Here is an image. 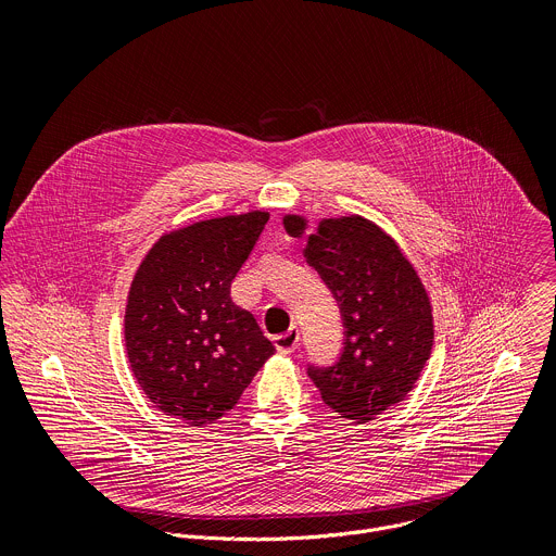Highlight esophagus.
Masks as SVG:
<instances>
[{
  "label": "esophagus",
  "instance_id": "obj_1",
  "mask_svg": "<svg viewBox=\"0 0 556 556\" xmlns=\"http://www.w3.org/2000/svg\"><path fill=\"white\" fill-rule=\"evenodd\" d=\"M299 341H301L299 328H290L288 332H283V334L275 337V348H277L281 354H290V352H294V350H296Z\"/></svg>",
  "mask_w": 556,
  "mask_h": 556
}]
</instances>
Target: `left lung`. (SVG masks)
Wrapping results in <instances>:
<instances>
[{"label":"left lung","mask_w":556,"mask_h":556,"mask_svg":"<svg viewBox=\"0 0 556 556\" xmlns=\"http://www.w3.org/2000/svg\"><path fill=\"white\" fill-rule=\"evenodd\" d=\"M288 235L305 219L286 215ZM303 257L339 303L343 350L330 367H307L324 403L341 418L367 422L405 401L433 345L427 290L391 237L361 215L321 219Z\"/></svg>","instance_id":"obj_1"}]
</instances>
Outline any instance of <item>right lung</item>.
I'll return each mask as SVG.
<instances>
[{"label":"right lung","instance_id":"right-lung-1","mask_svg":"<svg viewBox=\"0 0 556 556\" xmlns=\"http://www.w3.org/2000/svg\"><path fill=\"white\" fill-rule=\"evenodd\" d=\"M268 213L226 215L172 230L153 244L129 288L125 348L147 399L202 427L230 412L275 354L255 316L235 305L240 273Z\"/></svg>","mask_w":556,"mask_h":556}]
</instances>
